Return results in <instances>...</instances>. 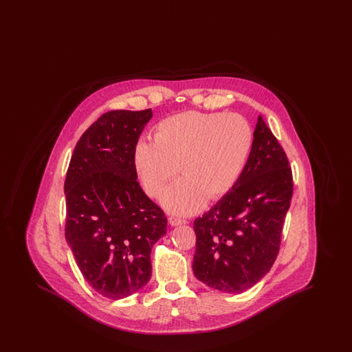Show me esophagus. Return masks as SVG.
Instances as JSON below:
<instances>
[{
  "label": "esophagus",
  "mask_w": 352,
  "mask_h": 352,
  "mask_svg": "<svg viewBox=\"0 0 352 352\" xmlns=\"http://www.w3.org/2000/svg\"><path fill=\"white\" fill-rule=\"evenodd\" d=\"M168 223L175 227V226L186 224V220H184V219L178 218V217H170V218H168Z\"/></svg>",
  "instance_id": "1"
}]
</instances>
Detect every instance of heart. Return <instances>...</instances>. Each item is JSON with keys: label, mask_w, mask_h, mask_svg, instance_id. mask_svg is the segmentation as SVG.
<instances>
[{"label": "heart", "mask_w": 352, "mask_h": 352, "mask_svg": "<svg viewBox=\"0 0 352 352\" xmlns=\"http://www.w3.org/2000/svg\"><path fill=\"white\" fill-rule=\"evenodd\" d=\"M252 142L251 125L237 113L184 112L162 120L154 140H137L132 161L151 197H158L179 171L182 178L164 191L161 203L173 214L188 215L234 187Z\"/></svg>", "instance_id": "1"}]
</instances>
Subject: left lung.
<instances>
[{"label": "left lung", "instance_id": "left-lung-1", "mask_svg": "<svg viewBox=\"0 0 352 352\" xmlns=\"http://www.w3.org/2000/svg\"><path fill=\"white\" fill-rule=\"evenodd\" d=\"M293 177L284 149L261 116L234 187L195 219L192 270L203 284L241 293L268 273L280 251Z\"/></svg>", "mask_w": 352, "mask_h": 352}]
</instances>
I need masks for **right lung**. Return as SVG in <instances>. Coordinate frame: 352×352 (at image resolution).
Segmentation results:
<instances>
[{
	"mask_svg": "<svg viewBox=\"0 0 352 352\" xmlns=\"http://www.w3.org/2000/svg\"><path fill=\"white\" fill-rule=\"evenodd\" d=\"M151 118V109L104 113L78 141L66 175V240L85 281L111 300L149 283L151 248L166 234L132 161Z\"/></svg>",
	"mask_w": 352,
	"mask_h": 352,
	"instance_id": "right-lung-1",
	"label": "right lung"
}]
</instances>
